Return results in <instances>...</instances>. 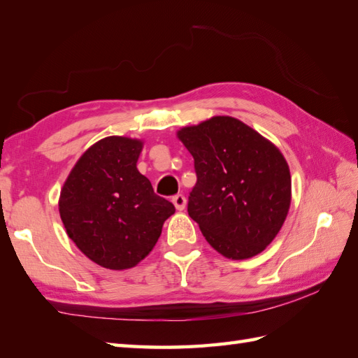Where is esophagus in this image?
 <instances>
[{
  "instance_id": "esophagus-1",
  "label": "esophagus",
  "mask_w": 358,
  "mask_h": 358,
  "mask_svg": "<svg viewBox=\"0 0 358 358\" xmlns=\"http://www.w3.org/2000/svg\"><path fill=\"white\" fill-rule=\"evenodd\" d=\"M173 203H174V206H176V210H179V211H182V210H185V205H187V199H185V196L184 194H176V196H173Z\"/></svg>"
}]
</instances>
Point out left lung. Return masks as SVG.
<instances>
[{
    "label": "left lung",
    "instance_id": "8db88e82",
    "mask_svg": "<svg viewBox=\"0 0 358 358\" xmlns=\"http://www.w3.org/2000/svg\"><path fill=\"white\" fill-rule=\"evenodd\" d=\"M197 182L188 214L214 250L234 260L264 251L280 231L291 203V174L273 142L231 116L184 127Z\"/></svg>",
    "mask_w": 358,
    "mask_h": 358
}]
</instances>
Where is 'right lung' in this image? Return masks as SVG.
<instances>
[{"label":"right lung","instance_id":"right-lung-1","mask_svg":"<svg viewBox=\"0 0 358 358\" xmlns=\"http://www.w3.org/2000/svg\"><path fill=\"white\" fill-rule=\"evenodd\" d=\"M142 141L108 136L79 157L59 196L66 231L87 257L129 269L153 250L174 205L136 169Z\"/></svg>","mask_w":358,"mask_h":358}]
</instances>
